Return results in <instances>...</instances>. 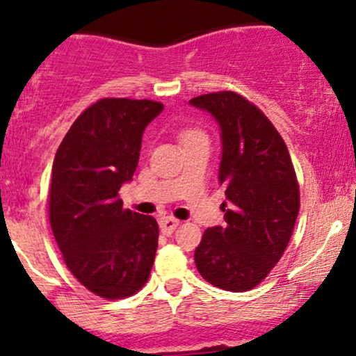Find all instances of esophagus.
I'll list each match as a JSON object with an SVG mask.
<instances>
[{
	"label": "esophagus",
	"instance_id": "1",
	"mask_svg": "<svg viewBox=\"0 0 356 356\" xmlns=\"http://www.w3.org/2000/svg\"><path fill=\"white\" fill-rule=\"evenodd\" d=\"M179 225H181V221L175 220V218H172V216H163L162 220H160V229H162L165 235H170V233L174 232Z\"/></svg>",
	"mask_w": 356,
	"mask_h": 356
}]
</instances>
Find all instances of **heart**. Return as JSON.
Returning <instances> with one entry per match:
<instances>
[{"instance_id": "1", "label": "heart", "mask_w": 356, "mask_h": 356, "mask_svg": "<svg viewBox=\"0 0 356 356\" xmlns=\"http://www.w3.org/2000/svg\"><path fill=\"white\" fill-rule=\"evenodd\" d=\"M194 134H197V131H186L184 136H189V135H194Z\"/></svg>"}]
</instances>
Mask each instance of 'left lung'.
I'll list each match as a JSON object with an SVG mask.
<instances>
[{"instance_id": "1", "label": "left lung", "mask_w": 356, "mask_h": 356, "mask_svg": "<svg viewBox=\"0 0 356 356\" xmlns=\"http://www.w3.org/2000/svg\"><path fill=\"white\" fill-rule=\"evenodd\" d=\"M221 131L220 184L225 226L202 235L194 261L202 279L222 291L259 286L275 267L294 232L299 184L282 136L267 116L232 91L193 97Z\"/></svg>"}]
</instances>
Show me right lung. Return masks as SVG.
<instances>
[{
	"instance_id": "1",
	"label": "right lung",
	"mask_w": 356,
	"mask_h": 356,
	"mask_svg": "<svg viewBox=\"0 0 356 356\" xmlns=\"http://www.w3.org/2000/svg\"><path fill=\"white\" fill-rule=\"evenodd\" d=\"M162 109L150 99H99L74 121L54 159L50 226L69 270L99 298L138 292L154 265L157 221L123 209L118 191L134 179L143 131Z\"/></svg>"
}]
</instances>
